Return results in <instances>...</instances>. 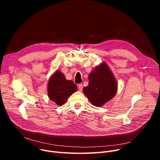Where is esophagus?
Wrapping results in <instances>:
<instances>
[{
	"instance_id": "esophagus-1",
	"label": "esophagus",
	"mask_w": 160,
	"mask_h": 160,
	"mask_svg": "<svg viewBox=\"0 0 160 160\" xmlns=\"http://www.w3.org/2000/svg\"><path fill=\"white\" fill-rule=\"evenodd\" d=\"M78 89L80 91H82L83 89V85L82 84H79L78 85Z\"/></svg>"
}]
</instances>
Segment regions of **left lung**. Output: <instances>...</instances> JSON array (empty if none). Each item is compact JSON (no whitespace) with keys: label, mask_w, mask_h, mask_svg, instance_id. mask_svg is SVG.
<instances>
[{"label":"left lung","mask_w":160,"mask_h":160,"mask_svg":"<svg viewBox=\"0 0 160 160\" xmlns=\"http://www.w3.org/2000/svg\"><path fill=\"white\" fill-rule=\"evenodd\" d=\"M88 79V86L83 88V92L93 106L102 107L115 96L118 90L117 82L106 62L96 66Z\"/></svg>","instance_id":"obj_1"}]
</instances>
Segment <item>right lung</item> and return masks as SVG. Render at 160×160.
I'll return each mask as SVG.
<instances>
[{
  "mask_svg": "<svg viewBox=\"0 0 160 160\" xmlns=\"http://www.w3.org/2000/svg\"><path fill=\"white\" fill-rule=\"evenodd\" d=\"M77 91V86L72 80H67L60 70H56L50 76L47 83L48 97L58 106L64 104Z\"/></svg>",
  "mask_w": 160,
  "mask_h": 160,
  "instance_id": "obj_1",
  "label": "right lung"
}]
</instances>
